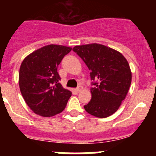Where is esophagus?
Listing matches in <instances>:
<instances>
[{
  "mask_svg": "<svg viewBox=\"0 0 156 156\" xmlns=\"http://www.w3.org/2000/svg\"><path fill=\"white\" fill-rule=\"evenodd\" d=\"M82 90H83V87L82 86H79V87H77L76 88V91L77 93L80 92Z\"/></svg>",
  "mask_w": 156,
  "mask_h": 156,
  "instance_id": "1",
  "label": "esophagus"
}]
</instances>
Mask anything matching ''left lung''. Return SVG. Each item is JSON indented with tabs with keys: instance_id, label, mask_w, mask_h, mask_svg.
<instances>
[{
	"instance_id": "1",
	"label": "left lung",
	"mask_w": 156,
	"mask_h": 156,
	"mask_svg": "<svg viewBox=\"0 0 156 156\" xmlns=\"http://www.w3.org/2000/svg\"><path fill=\"white\" fill-rule=\"evenodd\" d=\"M78 55L90 70L93 80L91 99L84 108L88 113L105 118L115 113L125 99L131 83L129 63L120 52L99 44L75 46Z\"/></svg>"
}]
</instances>
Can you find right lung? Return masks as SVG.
Listing matches in <instances>:
<instances>
[{
	"mask_svg": "<svg viewBox=\"0 0 156 156\" xmlns=\"http://www.w3.org/2000/svg\"><path fill=\"white\" fill-rule=\"evenodd\" d=\"M72 48L50 44L30 54L19 69L20 91L34 113L51 117L66 108L72 92L58 82V66Z\"/></svg>",
	"mask_w": 156,
	"mask_h": 156,
	"instance_id": "obj_1",
	"label": "right lung"
}]
</instances>
